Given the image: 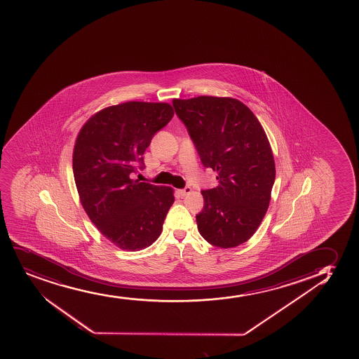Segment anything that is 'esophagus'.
Returning <instances> with one entry per match:
<instances>
[{
	"label": "esophagus",
	"mask_w": 359,
	"mask_h": 359,
	"mask_svg": "<svg viewBox=\"0 0 359 359\" xmlns=\"http://www.w3.org/2000/svg\"><path fill=\"white\" fill-rule=\"evenodd\" d=\"M191 192H192V189H191V187H189V186H187V187H185V189H180V191H179V194H180V196H182V197H185V196H187V194H191Z\"/></svg>",
	"instance_id": "esophagus-1"
}]
</instances>
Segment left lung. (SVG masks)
I'll use <instances>...</instances> for the list:
<instances>
[{
    "instance_id": "obj_1",
    "label": "left lung",
    "mask_w": 359,
    "mask_h": 359,
    "mask_svg": "<svg viewBox=\"0 0 359 359\" xmlns=\"http://www.w3.org/2000/svg\"><path fill=\"white\" fill-rule=\"evenodd\" d=\"M201 161L217 172L218 186L203 189L196 216L210 245L233 248L253 236L271 201L276 165L270 142L253 112L233 97L174 99Z\"/></svg>"
}]
</instances>
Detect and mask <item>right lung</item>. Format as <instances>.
Listing matches in <instances>:
<instances>
[{"mask_svg":"<svg viewBox=\"0 0 359 359\" xmlns=\"http://www.w3.org/2000/svg\"><path fill=\"white\" fill-rule=\"evenodd\" d=\"M173 116L167 102L128 101L95 113L77 135L73 172L81 204L121 250L153 245L174 203L172 187L131 177L144 168L145 149Z\"/></svg>","mask_w":359,"mask_h":359,"instance_id":"add662e5","label":"right lung"}]
</instances>
